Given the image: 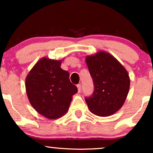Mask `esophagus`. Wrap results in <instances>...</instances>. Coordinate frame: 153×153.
Returning <instances> with one entry per match:
<instances>
[{
	"label": "esophagus",
	"instance_id": "34e87169",
	"mask_svg": "<svg viewBox=\"0 0 153 153\" xmlns=\"http://www.w3.org/2000/svg\"><path fill=\"white\" fill-rule=\"evenodd\" d=\"M76 87H77V88H78V92H79V93H80L81 90V84H78V85H76Z\"/></svg>",
	"mask_w": 153,
	"mask_h": 153
}]
</instances>
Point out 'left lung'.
Instances as JSON below:
<instances>
[{
  "instance_id": "1",
  "label": "left lung",
  "mask_w": 153,
  "mask_h": 153,
  "mask_svg": "<svg viewBox=\"0 0 153 153\" xmlns=\"http://www.w3.org/2000/svg\"><path fill=\"white\" fill-rule=\"evenodd\" d=\"M85 62L95 85L93 95L85 98L88 107L96 116H111L122 107L128 95V72L114 56L104 51L87 56Z\"/></svg>"
}]
</instances>
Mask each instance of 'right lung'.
Wrapping results in <instances>:
<instances>
[{
	"label": "right lung",
	"mask_w": 153,
	"mask_h": 153,
	"mask_svg": "<svg viewBox=\"0 0 153 153\" xmlns=\"http://www.w3.org/2000/svg\"><path fill=\"white\" fill-rule=\"evenodd\" d=\"M62 60L43 57L37 61L26 78L28 100L35 111L51 120L66 114L72 96L77 93L70 82V74L60 68Z\"/></svg>",
	"instance_id": "right-lung-1"
}]
</instances>
